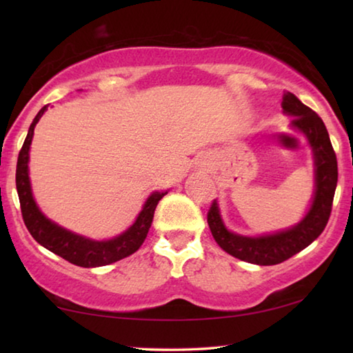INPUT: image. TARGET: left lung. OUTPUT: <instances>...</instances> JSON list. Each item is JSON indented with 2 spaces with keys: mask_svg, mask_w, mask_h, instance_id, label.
<instances>
[{
  "mask_svg": "<svg viewBox=\"0 0 353 353\" xmlns=\"http://www.w3.org/2000/svg\"><path fill=\"white\" fill-rule=\"evenodd\" d=\"M282 109L285 115L292 118L290 128L303 135V139L312 148L314 191L307 213L297 224L288 229L256 236L235 234L227 229L216 199L213 201L207 214L208 227L221 249L235 259L260 266L279 265L288 260L290 256L310 246L322 234L330 218L338 182L336 155L332 148L325 124L318 117V113L302 104L290 92L283 94Z\"/></svg>",
  "mask_w": 353,
  "mask_h": 353,
  "instance_id": "8db88e82",
  "label": "left lung"
}]
</instances>
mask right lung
Instances as JSON below:
<instances>
[{
	"mask_svg": "<svg viewBox=\"0 0 353 353\" xmlns=\"http://www.w3.org/2000/svg\"><path fill=\"white\" fill-rule=\"evenodd\" d=\"M46 110L48 105L41 107L40 112L35 115L19 154V162H17V191H19L21 214L28 230L31 232L35 241L51 250L52 254L82 268L105 266L132 255L145 241L149 227L152 224L155 207L165 194H168V190L152 191L143 204L141 212L134 221V224L123 234L113 236L110 240H92V238L71 232L46 218L34 199L31 179H29V151H31L34 128Z\"/></svg>",
	"mask_w": 353,
	"mask_h": 353,
	"instance_id": "obj_1",
	"label": "right lung"
}]
</instances>
